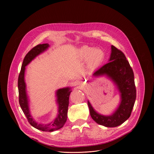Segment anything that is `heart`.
I'll return each mask as SVG.
<instances>
[{
    "label": "heart",
    "mask_w": 154,
    "mask_h": 154,
    "mask_svg": "<svg viewBox=\"0 0 154 154\" xmlns=\"http://www.w3.org/2000/svg\"><path fill=\"white\" fill-rule=\"evenodd\" d=\"M79 57L82 60L90 59L91 63L94 65L100 63L104 58V53L100 49H94L91 47L84 46L79 53Z\"/></svg>",
    "instance_id": "b5f03b06"
}]
</instances>
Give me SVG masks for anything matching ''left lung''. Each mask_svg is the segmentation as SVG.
Wrapping results in <instances>:
<instances>
[{"label":"left lung","mask_w":154,"mask_h":154,"mask_svg":"<svg viewBox=\"0 0 154 154\" xmlns=\"http://www.w3.org/2000/svg\"><path fill=\"white\" fill-rule=\"evenodd\" d=\"M106 75L117 85L121 94V103L117 110L111 116L98 114L88 101L90 115L97 124L107 127H117L130 116L136 99L137 91L132 68L124 54L119 49L112 46V54L109 61L97 69L95 76Z\"/></svg>","instance_id":"1"}]
</instances>
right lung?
I'll return each instance as SVG.
<instances>
[{"mask_svg": "<svg viewBox=\"0 0 154 154\" xmlns=\"http://www.w3.org/2000/svg\"><path fill=\"white\" fill-rule=\"evenodd\" d=\"M49 47L48 44L38 45L33 48L25 56L19 74L17 86L19 91V102L22 110L26 115L28 122L33 127L45 131H53L63 127L66 122L68 116V109L69 105V98L71 91L69 88L60 89L57 92V102L58 103V114L56 119L48 125L38 124L32 118L29 108L27 97L26 91V84L24 82V72L26 66L38 55L45 51Z\"/></svg>", "mask_w": 154, "mask_h": 154, "instance_id": "obj_1", "label": "right lung"}]
</instances>
